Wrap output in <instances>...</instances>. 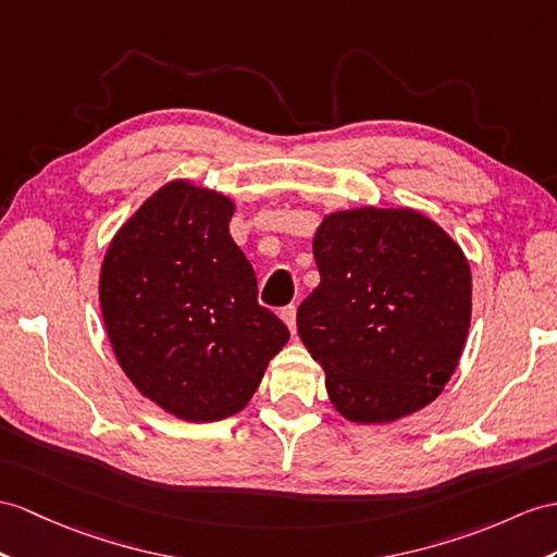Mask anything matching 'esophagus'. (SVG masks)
I'll use <instances>...</instances> for the list:
<instances>
[{
    "instance_id": "esophagus-1",
    "label": "esophagus",
    "mask_w": 557,
    "mask_h": 557,
    "mask_svg": "<svg viewBox=\"0 0 557 557\" xmlns=\"http://www.w3.org/2000/svg\"><path fill=\"white\" fill-rule=\"evenodd\" d=\"M295 317H297V309H295V305H288V307H283V309H281V319H283V323L288 325L290 333H295V329H297V321H295Z\"/></svg>"
}]
</instances>
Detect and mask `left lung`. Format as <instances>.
<instances>
[{
  "label": "left lung",
  "instance_id": "obj_1",
  "mask_svg": "<svg viewBox=\"0 0 557 557\" xmlns=\"http://www.w3.org/2000/svg\"><path fill=\"white\" fill-rule=\"evenodd\" d=\"M321 283L297 333L351 423H392L440 397L463 351L472 276L458 243L411 208L331 212L319 224Z\"/></svg>",
  "mask_w": 557,
  "mask_h": 557
}]
</instances>
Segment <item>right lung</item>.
Instances as JSON below:
<instances>
[{
  "label": "right lung",
  "instance_id": "1",
  "mask_svg": "<svg viewBox=\"0 0 557 557\" xmlns=\"http://www.w3.org/2000/svg\"><path fill=\"white\" fill-rule=\"evenodd\" d=\"M234 200L174 180L108 246L99 302L120 369L146 399L191 423L243 411L288 329L257 302L228 234Z\"/></svg>",
  "mask_w": 557,
  "mask_h": 557
}]
</instances>
